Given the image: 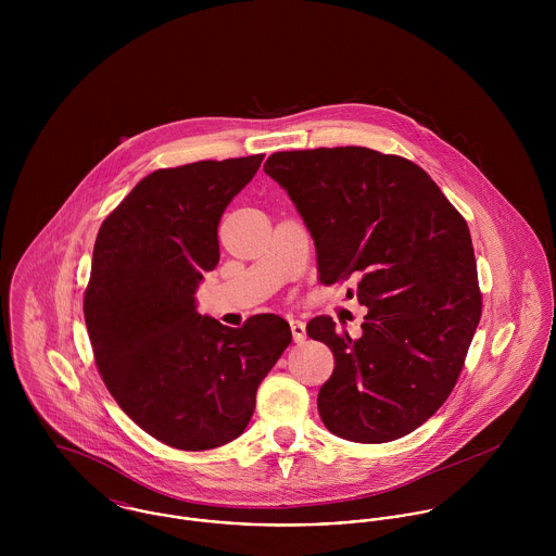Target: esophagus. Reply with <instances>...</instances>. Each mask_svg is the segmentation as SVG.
Listing matches in <instances>:
<instances>
[{
    "instance_id": "1",
    "label": "esophagus",
    "mask_w": 556,
    "mask_h": 556,
    "mask_svg": "<svg viewBox=\"0 0 556 556\" xmlns=\"http://www.w3.org/2000/svg\"><path fill=\"white\" fill-rule=\"evenodd\" d=\"M289 325H291L293 340L295 342H304V338H306V323L300 320V318H289Z\"/></svg>"
}]
</instances>
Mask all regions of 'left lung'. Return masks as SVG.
<instances>
[{
  "label": "left lung",
  "instance_id": "obj_1",
  "mask_svg": "<svg viewBox=\"0 0 556 556\" xmlns=\"http://www.w3.org/2000/svg\"><path fill=\"white\" fill-rule=\"evenodd\" d=\"M263 170L315 239L318 280L351 278L368 308L359 338L331 317L306 327L336 364L318 390L325 428L355 443L413 432L452 394L481 317L465 218L424 168L368 148L278 152Z\"/></svg>",
  "mask_w": 556,
  "mask_h": 556
}]
</instances>
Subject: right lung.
<instances>
[{"label": "right lung", "mask_w": 556, "mask_h": 556, "mask_svg": "<svg viewBox=\"0 0 556 556\" xmlns=\"http://www.w3.org/2000/svg\"><path fill=\"white\" fill-rule=\"evenodd\" d=\"M263 154L143 177L102 223L83 300L98 370L122 410L162 443L201 452L238 439L291 342L278 315L233 329L197 313L220 261L218 225Z\"/></svg>", "instance_id": "1"}]
</instances>
